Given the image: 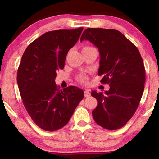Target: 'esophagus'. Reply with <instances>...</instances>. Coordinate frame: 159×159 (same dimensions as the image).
Masks as SVG:
<instances>
[{
  "label": "esophagus",
  "instance_id": "34e87169",
  "mask_svg": "<svg viewBox=\"0 0 159 159\" xmlns=\"http://www.w3.org/2000/svg\"><path fill=\"white\" fill-rule=\"evenodd\" d=\"M84 96H85V97H86V98L89 97L91 96L90 90L86 89L85 91H84Z\"/></svg>",
  "mask_w": 159,
  "mask_h": 159
}]
</instances>
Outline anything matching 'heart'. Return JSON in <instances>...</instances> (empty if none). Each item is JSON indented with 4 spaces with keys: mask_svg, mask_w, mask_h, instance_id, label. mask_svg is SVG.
Masks as SVG:
<instances>
[{
    "mask_svg": "<svg viewBox=\"0 0 159 159\" xmlns=\"http://www.w3.org/2000/svg\"><path fill=\"white\" fill-rule=\"evenodd\" d=\"M90 48H92V47L85 46V47H84L83 50H87V49H89ZM76 79L79 82L85 83L87 82V75H85V74H78V75H77Z\"/></svg>",
    "mask_w": 159,
    "mask_h": 159,
    "instance_id": "obj_1",
    "label": "heart"
}]
</instances>
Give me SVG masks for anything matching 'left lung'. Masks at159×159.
Instances as JSON below:
<instances>
[{"mask_svg":"<svg viewBox=\"0 0 159 159\" xmlns=\"http://www.w3.org/2000/svg\"><path fill=\"white\" fill-rule=\"evenodd\" d=\"M83 40L98 48V74L103 76L100 82L110 86L104 94L92 92L98 101L93 117L102 128L117 130L131 119L142 97L146 82L143 59L135 45L116 29L88 28L80 38Z\"/></svg>","mask_w":159,"mask_h":159,"instance_id":"1","label":"left lung"}]
</instances>
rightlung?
<instances>
[{"label": "right lung", "mask_w": 159, "mask_h": 159, "mask_svg": "<svg viewBox=\"0 0 159 159\" xmlns=\"http://www.w3.org/2000/svg\"><path fill=\"white\" fill-rule=\"evenodd\" d=\"M83 28L45 33L28 46L17 73V82L26 110L42 129L55 131L66 125L84 97L82 89L63 90L55 83L57 71L63 69L67 52Z\"/></svg>", "instance_id": "1"}]
</instances>
